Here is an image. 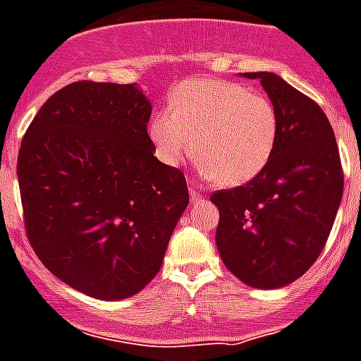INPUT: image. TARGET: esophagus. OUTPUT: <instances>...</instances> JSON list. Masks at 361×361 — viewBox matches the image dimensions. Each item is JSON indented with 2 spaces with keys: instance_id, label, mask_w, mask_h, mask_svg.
Here are the masks:
<instances>
[{
  "instance_id": "34e87169",
  "label": "esophagus",
  "mask_w": 361,
  "mask_h": 361,
  "mask_svg": "<svg viewBox=\"0 0 361 361\" xmlns=\"http://www.w3.org/2000/svg\"><path fill=\"white\" fill-rule=\"evenodd\" d=\"M190 199H192L193 202H199V201H204V195H202L197 188L193 186V184H190Z\"/></svg>"
}]
</instances>
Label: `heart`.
<instances>
[{
	"mask_svg": "<svg viewBox=\"0 0 361 361\" xmlns=\"http://www.w3.org/2000/svg\"><path fill=\"white\" fill-rule=\"evenodd\" d=\"M154 153L177 168L193 157L223 186H241L266 169L279 138V114L266 95L217 79H193L169 94V110L149 121Z\"/></svg>",
	"mask_w": 361,
	"mask_h": 361,
	"instance_id": "obj_1",
	"label": "heart"
}]
</instances>
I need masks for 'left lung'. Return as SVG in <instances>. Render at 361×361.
Masks as SVG:
<instances>
[{"label": "left lung", "instance_id": "8db88e82", "mask_svg": "<svg viewBox=\"0 0 361 361\" xmlns=\"http://www.w3.org/2000/svg\"><path fill=\"white\" fill-rule=\"evenodd\" d=\"M243 77L260 79L279 114V138L255 180L212 193L216 245L243 284L276 290L319 258L343 195V169L334 130L314 99L271 71Z\"/></svg>", "mask_w": 361, "mask_h": 361}]
</instances>
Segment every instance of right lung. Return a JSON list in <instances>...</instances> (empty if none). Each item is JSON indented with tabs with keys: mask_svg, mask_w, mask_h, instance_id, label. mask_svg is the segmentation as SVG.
Returning a JSON list of instances; mask_svg holds the SVG:
<instances>
[{
	"mask_svg": "<svg viewBox=\"0 0 361 361\" xmlns=\"http://www.w3.org/2000/svg\"><path fill=\"white\" fill-rule=\"evenodd\" d=\"M151 109L134 82L77 80L42 105L18 153L29 243L94 299H127L153 281L190 201L183 171L154 157Z\"/></svg>",
	"mask_w": 361,
	"mask_h": 361,
	"instance_id": "1",
	"label": "right lung"
}]
</instances>
